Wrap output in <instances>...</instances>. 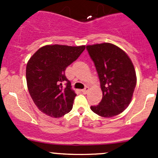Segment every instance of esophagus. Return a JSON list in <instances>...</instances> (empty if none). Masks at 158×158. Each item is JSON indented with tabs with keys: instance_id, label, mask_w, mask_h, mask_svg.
<instances>
[{
	"instance_id": "1",
	"label": "esophagus",
	"mask_w": 158,
	"mask_h": 158,
	"mask_svg": "<svg viewBox=\"0 0 158 158\" xmlns=\"http://www.w3.org/2000/svg\"><path fill=\"white\" fill-rule=\"evenodd\" d=\"M82 92H83V93H87V92H88V91H89V87H87V86H85V89H82Z\"/></svg>"
}]
</instances>
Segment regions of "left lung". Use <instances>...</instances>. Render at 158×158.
Segmentation results:
<instances>
[{
  "mask_svg": "<svg viewBox=\"0 0 158 158\" xmlns=\"http://www.w3.org/2000/svg\"><path fill=\"white\" fill-rule=\"evenodd\" d=\"M86 49L102 91V99L91 109L102 117L117 115L128 106L136 86L133 63L122 49L109 43L87 46Z\"/></svg>",
  "mask_w": 158,
  "mask_h": 158,
  "instance_id": "1",
  "label": "left lung"
}]
</instances>
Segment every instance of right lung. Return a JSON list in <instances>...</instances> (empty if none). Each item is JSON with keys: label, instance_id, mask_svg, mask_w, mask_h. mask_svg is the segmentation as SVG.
Instances as JSON below:
<instances>
[{"label": "right lung", "instance_id": "1", "mask_svg": "<svg viewBox=\"0 0 158 158\" xmlns=\"http://www.w3.org/2000/svg\"><path fill=\"white\" fill-rule=\"evenodd\" d=\"M85 48V46L48 45L32 56L27 65V82L30 96L40 111L53 118L62 117L71 111L76 94L71 89L65 71Z\"/></svg>", "mask_w": 158, "mask_h": 158}]
</instances>
